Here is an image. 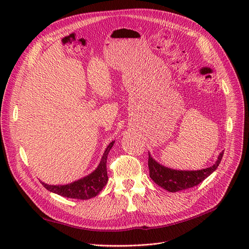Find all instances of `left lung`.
I'll return each instance as SVG.
<instances>
[{"label": "left lung", "mask_w": 249, "mask_h": 249, "mask_svg": "<svg viewBox=\"0 0 249 249\" xmlns=\"http://www.w3.org/2000/svg\"><path fill=\"white\" fill-rule=\"evenodd\" d=\"M223 154L224 151H222L218 156L217 161L212 166L201 169V171H176V169L160 165L148 153L149 177L156 185L168 192L176 193L187 190L198 186L200 182L210 176L220 164Z\"/></svg>", "instance_id": "obj_1"}]
</instances>
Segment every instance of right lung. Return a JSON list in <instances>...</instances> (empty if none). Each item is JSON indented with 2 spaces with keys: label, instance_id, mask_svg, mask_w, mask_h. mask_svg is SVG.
<instances>
[{
  "label": "right lung",
  "instance_id": "add662e5",
  "mask_svg": "<svg viewBox=\"0 0 249 249\" xmlns=\"http://www.w3.org/2000/svg\"><path fill=\"white\" fill-rule=\"evenodd\" d=\"M114 144V141H112L108 147L105 150L103 158L99 166L97 167L94 173L87 176L84 178L78 179L71 184L65 185V186H51L46 185L44 182L40 181L43 187L52 192L55 193L59 196L65 198H71L77 200H89L96 196L103 190V188L106 186L108 181V175H107V156Z\"/></svg>",
  "mask_w": 249,
  "mask_h": 249
}]
</instances>
